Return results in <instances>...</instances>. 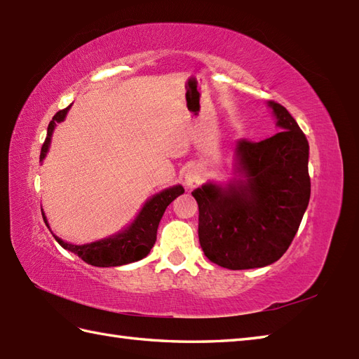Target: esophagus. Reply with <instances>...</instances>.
<instances>
[{
	"instance_id": "obj_1",
	"label": "esophagus",
	"mask_w": 359,
	"mask_h": 359,
	"mask_svg": "<svg viewBox=\"0 0 359 359\" xmlns=\"http://www.w3.org/2000/svg\"><path fill=\"white\" fill-rule=\"evenodd\" d=\"M185 185L188 188H196L201 185L202 182V171L199 166H188L185 171Z\"/></svg>"
}]
</instances>
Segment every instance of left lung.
<instances>
[{
    "mask_svg": "<svg viewBox=\"0 0 359 359\" xmlns=\"http://www.w3.org/2000/svg\"><path fill=\"white\" fill-rule=\"evenodd\" d=\"M266 106L280 131L257 143L239 140L233 177L208 180L191 193L199 205L203 253L228 270L276 262L309 207V142L284 106Z\"/></svg>",
    "mask_w": 359,
    "mask_h": 359,
    "instance_id": "1",
    "label": "left lung"
}]
</instances>
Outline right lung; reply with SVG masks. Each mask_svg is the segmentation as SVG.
<instances>
[{"instance_id": "right-lung-1", "label": "right lung", "mask_w": 359, "mask_h": 359, "mask_svg": "<svg viewBox=\"0 0 359 359\" xmlns=\"http://www.w3.org/2000/svg\"><path fill=\"white\" fill-rule=\"evenodd\" d=\"M71 106L72 104L67 106V108L63 111H58L55 116L52 117L50 123L48 126V137H46V140L41 147V154H40L41 163L46 158V156H48V151L50 148L53 129H55L57 123L65 121L67 112L71 109ZM184 193H185L184 187L174 185V187L162 189V191L154 196H151L149 199L143 203L139 215L135 216V219L131 224H129L126 228H123L121 231L111 234L108 238H103L100 241L81 243V245H74L71 242H65L62 238H58V236H55L52 231L50 233L65 250L77 255L79 257L83 259V261L94 266H118V265L137 262L140 261V259L147 257L149 255L151 248L154 247L160 219H162L168 205H170L175 197H179ZM41 215L44 219V224L48 225V228L50 230L48 217H46L43 210H41Z\"/></svg>"}]
</instances>
